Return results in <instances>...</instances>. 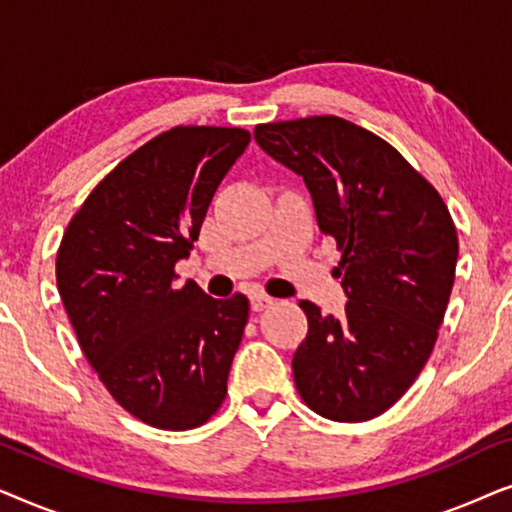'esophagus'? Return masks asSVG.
I'll return each mask as SVG.
<instances>
[{"label":"esophagus","instance_id":"obj_1","mask_svg":"<svg viewBox=\"0 0 512 512\" xmlns=\"http://www.w3.org/2000/svg\"><path fill=\"white\" fill-rule=\"evenodd\" d=\"M272 303H275V300L265 296V293H254V296H251V310L254 312H263L265 307H270Z\"/></svg>","mask_w":512,"mask_h":512}]
</instances>
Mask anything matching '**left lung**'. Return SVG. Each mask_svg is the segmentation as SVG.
<instances>
[{
  "label": "left lung",
  "instance_id": "left-lung-1",
  "mask_svg": "<svg viewBox=\"0 0 512 512\" xmlns=\"http://www.w3.org/2000/svg\"><path fill=\"white\" fill-rule=\"evenodd\" d=\"M254 139L303 177L321 235L342 251L340 317L300 300L293 354L303 401L333 422L389 410L422 373L454 284L459 240L436 188L373 132L338 116L256 125Z\"/></svg>",
  "mask_w": 512,
  "mask_h": 512
}]
</instances>
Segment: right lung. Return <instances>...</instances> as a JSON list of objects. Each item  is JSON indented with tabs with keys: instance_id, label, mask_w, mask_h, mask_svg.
I'll return each mask as SVG.
<instances>
[{
	"instance_id": "add662e5",
	"label": "right lung",
	"mask_w": 512,
	"mask_h": 512,
	"mask_svg": "<svg viewBox=\"0 0 512 512\" xmlns=\"http://www.w3.org/2000/svg\"><path fill=\"white\" fill-rule=\"evenodd\" d=\"M249 139L209 125L153 137L97 184L62 235L55 277L83 354L116 403L156 429H195L226 398L249 300H216L193 279L177 286L174 265Z\"/></svg>"
}]
</instances>
